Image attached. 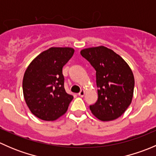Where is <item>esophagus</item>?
Returning <instances> with one entry per match:
<instances>
[{
	"instance_id": "34e87169",
	"label": "esophagus",
	"mask_w": 156,
	"mask_h": 156,
	"mask_svg": "<svg viewBox=\"0 0 156 156\" xmlns=\"http://www.w3.org/2000/svg\"><path fill=\"white\" fill-rule=\"evenodd\" d=\"M84 94H85V90H81L80 91L79 93H78V95H79L80 97H84Z\"/></svg>"
}]
</instances>
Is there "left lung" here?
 Masks as SVG:
<instances>
[{"instance_id":"left-lung-1","label":"left lung","mask_w":156,"mask_h":156,"mask_svg":"<svg viewBox=\"0 0 156 156\" xmlns=\"http://www.w3.org/2000/svg\"><path fill=\"white\" fill-rule=\"evenodd\" d=\"M81 55L96 70L98 100L90 109L103 122L124 114L131 103L134 77L128 64L112 50L104 46L85 48Z\"/></svg>"}]
</instances>
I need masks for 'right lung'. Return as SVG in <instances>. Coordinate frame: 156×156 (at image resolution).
<instances>
[{
	"label": "right lung",
	"instance_id": "add662e5",
	"mask_svg": "<svg viewBox=\"0 0 156 156\" xmlns=\"http://www.w3.org/2000/svg\"><path fill=\"white\" fill-rule=\"evenodd\" d=\"M72 48H50L36 56L25 72L23 95L34 115L54 121L66 112L73 97L64 88L62 67L73 56Z\"/></svg>",
	"mask_w": 156,
	"mask_h": 156
}]
</instances>
